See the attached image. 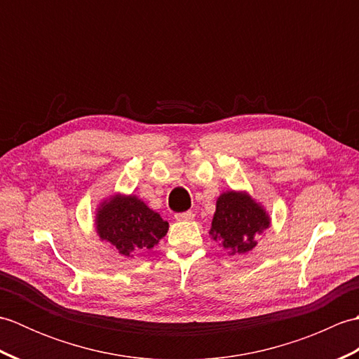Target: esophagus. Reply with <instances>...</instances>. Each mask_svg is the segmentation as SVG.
<instances>
[{"instance_id":"obj_1","label":"esophagus","mask_w":359,"mask_h":359,"mask_svg":"<svg viewBox=\"0 0 359 359\" xmlns=\"http://www.w3.org/2000/svg\"><path fill=\"white\" fill-rule=\"evenodd\" d=\"M177 220H193L194 215L191 211H185V212H177V215L174 216Z\"/></svg>"}]
</instances>
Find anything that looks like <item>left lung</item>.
Returning a JSON list of instances; mask_svg holds the SVG:
<instances>
[{
  "instance_id": "8db88e82",
  "label": "left lung",
  "mask_w": 359,
  "mask_h": 359,
  "mask_svg": "<svg viewBox=\"0 0 359 359\" xmlns=\"http://www.w3.org/2000/svg\"><path fill=\"white\" fill-rule=\"evenodd\" d=\"M270 226V217L262 205L242 191L219 196L210 234L220 241L231 255H245L257 245L259 234Z\"/></svg>"
}]
</instances>
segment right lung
<instances>
[{
	"mask_svg": "<svg viewBox=\"0 0 359 359\" xmlns=\"http://www.w3.org/2000/svg\"><path fill=\"white\" fill-rule=\"evenodd\" d=\"M168 222L135 196H111L98 207L97 234L126 257L154 248L168 233Z\"/></svg>",
	"mask_w": 359,
	"mask_h": 359,
	"instance_id": "right-lung-1",
	"label": "right lung"
}]
</instances>
